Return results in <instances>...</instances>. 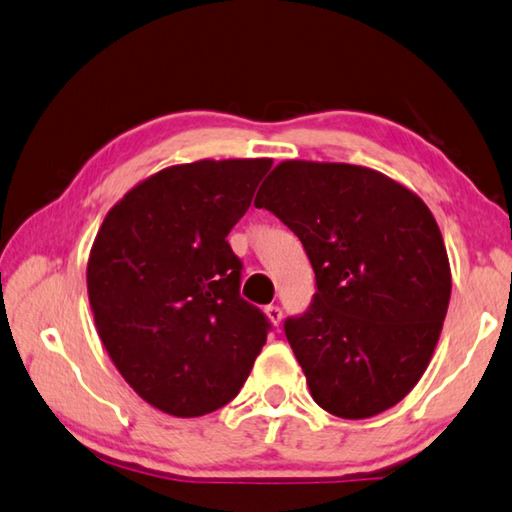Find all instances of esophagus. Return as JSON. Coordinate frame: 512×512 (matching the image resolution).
I'll use <instances>...</instances> for the list:
<instances>
[{
	"mask_svg": "<svg viewBox=\"0 0 512 512\" xmlns=\"http://www.w3.org/2000/svg\"><path fill=\"white\" fill-rule=\"evenodd\" d=\"M265 314L269 318V323H272L274 327L281 325V321H283V310H281V307H278V305H267L265 307Z\"/></svg>",
	"mask_w": 512,
	"mask_h": 512,
	"instance_id": "esophagus-1",
	"label": "esophagus"
}]
</instances>
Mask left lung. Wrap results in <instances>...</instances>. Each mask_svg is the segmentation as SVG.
Returning <instances> with one entry per match:
<instances>
[{
    "label": "left lung",
    "instance_id": "8db88e82",
    "mask_svg": "<svg viewBox=\"0 0 512 512\" xmlns=\"http://www.w3.org/2000/svg\"><path fill=\"white\" fill-rule=\"evenodd\" d=\"M254 205L301 238L314 301L285 336L314 401L368 419L406 397L435 354L450 303V263L432 211L368 167L285 160Z\"/></svg>",
    "mask_w": 512,
    "mask_h": 512
}]
</instances>
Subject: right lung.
<instances>
[{
	"label": "right lung",
	"mask_w": 512,
	"mask_h": 512,
	"mask_svg": "<svg viewBox=\"0 0 512 512\" xmlns=\"http://www.w3.org/2000/svg\"><path fill=\"white\" fill-rule=\"evenodd\" d=\"M272 158L173 165L115 202L93 240L86 289L95 330L140 399L202 417L243 388L269 323L240 298L227 234Z\"/></svg>",
	"instance_id": "1"
}]
</instances>
